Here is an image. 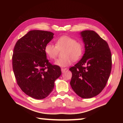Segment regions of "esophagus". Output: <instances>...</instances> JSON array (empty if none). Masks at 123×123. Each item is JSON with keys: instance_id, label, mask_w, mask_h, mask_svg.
I'll use <instances>...</instances> for the list:
<instances>
[{"instance_id": "obj_1", "label": "esophagus", "mask_w": 123, "mask_h": 123, "mask_svg": "<svg viewBox=\"0 0 123 123\" xmlns=\"http://www.w3.org/2000/svg\"><path fill=\"white\" fill-rule=\"evenodd\" d=\"M67 70V68H61V71H62V72H63V73L66 71Z\"/></svg>"}]
</instances>
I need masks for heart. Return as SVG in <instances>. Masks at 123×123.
Instances as JSON below:
<instances>
[{
    "label": "heart",
    "mask_w": 123,
    "mask_h": 123,
    "mask_svg": "<svg viewBox=\"0 0 123 123\" xmlns=\"http://www.w3.org/2000/svg\"><path fill=\"white\" fill-rule=\"evenodd\" d=\"M62 55L55 62V64L61 67L70 66L72 61H77L82 57L84 52V45L82 41L76 40L74 37L63 35L57 38L55 45L48 43L44 48V51L49 59L54 60L62 51Z\"/></svg>",
    "instance_id": "1"
}]
</instances>
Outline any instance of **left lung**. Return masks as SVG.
Listing matches in <instances>:
<instances>
[{"label":"left lung","mask_w":123,"mask_h":123,"mask_svg":"<svg viewBox=\"0 0 123 123\" xmlns=\"http://www.w3.org/2000/svg\"><path fill=\"white\" fill-rule=\"evenodd\" d=\"M85 53L81 60L70 68V85L80 97L90 98L100 93L110 75L112 60L107 42L93 31L81 32Z\"/></svg>","instance_id":"8db88e82"}]
</instances>
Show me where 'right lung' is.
Wrapping results in <instances>:
<instances>
[{"mask_svg": "<svg viewBox=\"0 0 123 123\" xmlns=\"http://www.w3.org/2000/svg\"><path fill=\"white\" fill-rule=\"evenodd\" d=\"M53 35L48 31H31L19 39L14 47L12 64L17 83L33 98L48 97L53 90L55 80L61 74L60 67L49 62L44 51Z\"/></svg>", "mask_w": 123, "mask_h": 123, "instance_id": "1", "label": "right lung"}]
</instances>
